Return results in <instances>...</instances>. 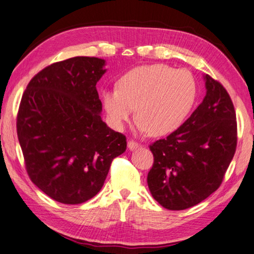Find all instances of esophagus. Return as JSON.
<instances>
[{
  "label": "esophagus",
  "instance_id": "obj_1",
  "mask_svg": "<svg viewBox=\"0 0 254 254\" xmlns=\"http://www.w3.org/2000/svg\"><path fill=\"white\" fill-rule=\"evenodd\" d=\"M127 147L130 150H136V149H139V147H141V144H140V143L135 142V141L130 140L127 142Z\"/></svg>",
  "mask_w": 254,
  "mask_h": 254
}]
</instances>
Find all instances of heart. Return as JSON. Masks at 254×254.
<instances>
[{
  "label": "heart",
  "instance_id": "heart-1",
  "mask_svg": "<svg viewBox=\"0 0 254 254\" xmlns=\"http://www.w3.org/2000/svg\"><path fill=\"white\" fill-rule=\"evenodd\" d=\"M195 98L196 82L190 71L153 64L126 73L118 89L103 92V104L117 127L130 121L137 109L141 130L163 135L181 126Z\"/></svg>",
  "mask_w": 254,
  "mask_h": 254
}]
</instances>
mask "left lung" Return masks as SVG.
Returning <instances> with one entry per match:
<instances>
[{
    "mask_svg": "<svg viewBox=\"0 0 254 254\" xmlns=\"http://www.w3.org/2000/svg\"><path fill=\"white\" fill-rule=\"evenodd\" d=\"M206 94L186 122L152 143L154 162L147 186L168 210L189 209L205 200L223 181L236 153L237 117L228 91L204 76Z\"/></svg>",
    "mask_w": 254,
    "mask_h": 254,
    "instance_id": "8db88e82",
    "label": "left lung"
}]
</instances>
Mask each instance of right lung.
<instances>
[{
    "label": "right lung",
    "mask_w": 254,
    "mask_h": 254,
    "mask_svg": "<svg viewBox=\"0 0 254 254\" xmlns=\"http://www.w3.org/2000/svg\"><path fill=\"white\" fill-rule=\"evenodd\" d=\"M105 61L75 57L33 76L16 118L18 142L31 181L51 199L80 204L102 189L127 137L101 119L96 83Z\"/></svg>",
    "instance_id": "add662e5"
}]
</instances>
